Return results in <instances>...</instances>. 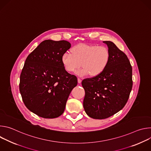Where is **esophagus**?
Listing matches in <instances>:
<instances>
[{
	"instance_id": "obj_1",
	"label": "esophagus",
	"mask_w": 151,
	"mask_h": 151,
	"mask_svg": "<svg viewBox=\"0 0 151 151\" xmlns=\"http://www.w3.org/2000/svg\"><path fill=\"white\" fill-rule=\"evenodd\" d=\"M81 82H82V80L80 79V78H78V82L79 83H81Z\"/></svg>"
}]
</instances>
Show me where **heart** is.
<instances>
[{
  "mask_svg": "<svg viewBox=\"0 0 151 151\" xmlns=\"http://www.w3.org/2000/svg\"><path fill=\"white\" fill-rule=\"evenodd\" d=\"M72 53L66 52L62 55L61 63L64 69L73 72L81 65L82 68L76 72L79 76L90 74L96 76L101 74L108 66L111 52L106 46L79 44L73 47Z\"/></svg>",
  "mask_w": 151,
  "mask_h": 151,
  "instance_id": "b5f03b06",
  "label": "heart"
}]
</instances>
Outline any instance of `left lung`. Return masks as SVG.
I'll return each mask as SVG.
<instances>
[{
    "label": "left lung",
    "mask_w": 151,
    "mask_h": 151,
    "mask_svg": "<svg viewBox=\"0 0 151 151\" xmlns=\"http://www.w3.org/2000/svg\"><path fill=\"white\" fill-rule=\"evenodd\" d=\"M111 52L108 66L100 75L82 81L84 110L90 117L102 119L121 111L133 87L132 67L127 56L111 41H103Z\"/></svg>",
    "instance_id": "obj_1"
}]
</instances>
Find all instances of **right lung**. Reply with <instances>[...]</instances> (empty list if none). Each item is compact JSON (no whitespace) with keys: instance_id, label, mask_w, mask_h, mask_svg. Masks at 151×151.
Returning a JSON list of instances; mask_svg holds the SVG:
<instances>
[{"instance_id":"right-lung-1","label":"right lung","mask_w":151,"mask_h":151,"mask_svg":"<svg viewBox=\"0 0 151 151\" xmlns=\"http://www.w3.org/2000/svg\"><path fill=\"white\" fill-rule=\"evenodd\" d=\"M71 44L45 40L27 57L20 75L19 91L27 108L39 116L55 118L64 111L78 83L76 76L64 69L61 57Z\"/></svg>"}]
</instances>
